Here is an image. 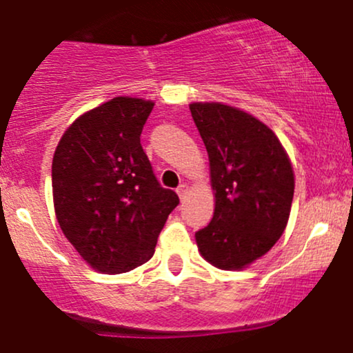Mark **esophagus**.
<instances>
[{"label": "esophagus", "instance_id": "1", "mask_svg": "<svg viewBox=\"0 0 353 353\" xmlns=\"http://www.w3.org/2000/svg\"><path fill=\"white\" fill-rule=\"evenodd\" d=\"M188 191H190V188H188V184H181V186L176 190V193L179 194L181 199H184V198H186Z\"/></svg>", "mask_w": 353, "mask_h": 353}]
</instances>
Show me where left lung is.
<instances>
[{"label":"left lung","mask_w":353,"mask_h":353,"mask_svg":"<svg viewBox=\"0 0 353 353\" xmlns=\"http://www.w3.org/2000/svg\"><path fill=\"white\" fill-rule=\"evenodd\" d=\"M210 159L215 212L196 244L222 270L261 258L285 230L294 198V170L268 126L219 102L190 105Z\"/></svg>","instance_id":"left-lung-1"}]
</instances>
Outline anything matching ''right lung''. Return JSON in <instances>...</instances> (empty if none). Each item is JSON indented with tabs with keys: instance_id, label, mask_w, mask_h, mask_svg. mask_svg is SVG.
I'll use <instances>...</instances> for the list:
<instances>
[{
	"instance_id": "right-lung-1",
	"label": "right lung",
	"mask_w": 353,
	"mask_h": 353,
	"mask_svg": "<svg viewBox=\"0 0 353 353\" xmlns=\"http://www.w3.org/2000/svg\"><path fill=\"white\" fill-rule=\"evenodd\" d=\"M154 102L116 97L78 117L52 159L59 227L99 272L126 273L154 256L160 230L179 205L157 181L140 143Z\"/></svg>"
}]
</instances>
